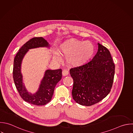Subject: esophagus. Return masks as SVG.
<instances>
[{
	"mask_svg": "<svg viewBox=\"0 0 133 133\" xmlns=\"http://www.w3.org/2000/svg\"><path fill=\"white\" fill-rule=\"evenodd\" d=\"M69 74V71L66 70H63V71H62V75L65 76H66L67 75H68Z\"/></svg>",
	"mask_w": 133,
	"mask_h": 133,
	"instance_id": "1",
	"label": "esophagus"
}]
</instances>
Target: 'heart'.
I'll return each instance as SVG.
<instances>
[{"mask_svg": "<svg viewBox=\"0 0 133 133\" xmlns=\"http://www.w3.org/2000/svg\"><path fill=\"white\" fill-rule=\"evenodd\" d=\"M59 52L66 56V62L72 66H80L87 63L94 55L95 48L89 41H82L75 38L68 39L59 46ZM58 59L60 58L58 52L56 54Z\"/></svg>", "mask_w": 133, "mask_h": 133, "instance_id": "1", "label": "heart"}]
</instances>
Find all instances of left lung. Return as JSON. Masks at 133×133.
Segmentation results:
<instances>
[{"label":"left lung","instance_id":"8db88e82","mask_svg":"<svg viewBox=\"0 0 133 133\" xmlns=\"http://www.w3.org/2000/svg\"><path fill=\"white\" fill-rule=\"evenodd\" d=\"M92 60L87 64L71 69L73 79V99L82 105L90 106L104 98L113 82L115 65L110 51L100 44Z\"/></svg>","mask_w":133,"mask_h":133}]
</instances>
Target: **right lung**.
I'll use <instances>...</instances> for the list:
<instances>
[{
    "instance_id": "right-lung-1",
    "label": "right lung",
    "mask_w": 133,
    "mask_h": 133,
    "mask_svg": "<svg viewBox=\"0 0 133 133\" xmlns=\"http://www.w3.org/2000/svg\"><path fill=\"white\" fill-rule=\"evenodd\" d=\"M50 46V44L43 37H34L21 47L14 59L13 77L16 87L22 98L32 104L43 105L51 100L55 88L62 78V70H46L37 90L32 94L29 92L23 82L21 73L22 61L30 49L39 47L49 49Z\"/></svg>"
}]
</instances>
